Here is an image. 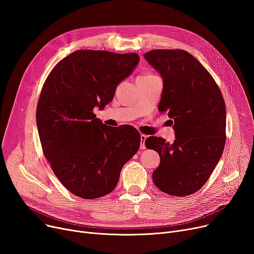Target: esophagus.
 <instances>
[{
  "label": "esophagus",
  "mask_w": 254,
  "mask_h": 254,
  "mask_svg": "<svg viewBox=\"0 0 254 254\" xmlns=\"http://www.w3.org/2000/svg\"><path fill=\"white\" fill-rule=\"evenodd\" d=\"M146 139H147V136L142 134L141 135V148L142 149H145V141H146Z\"/></svg>",
  "instance_id": "1"
}]
</instances>
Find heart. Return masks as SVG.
Returning <instances> with one entry per match:
<instances>
[{
	"label": "heart",
	"mask_w": 254,
	"mask_h": 254,
	"mask_svg": "<svg viewBox=\"0 0 254 254\" xmlns=\"http://www.w3.org/2000/svg\"><path fill=\"white\" fill-rule=\"evenodd\" d=\"M141 77H149V76H147V75H146V76H141Z\"/></svg>",
	"instance_id": "obj_1"
}]
</instances>
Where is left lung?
Instances as JSON below:
<instances>
[{"label": "left lung", "mask_w": 254, "mask_h": 254, "mask_svg": "<svg viewBox=\"0 0 254 254\" xmlns=\"http://www.w3.org/2000/svg\"><path fill=\"white\" fill-rule=\"evenodd\" d=\"M164 80L158 111L174 122L173 144L148 137L146 148L158 152L153 171L156 188L170 195L185 196L201 190L210 178L225 145V103L211 74L182 49H154L144 55Z\"/></svg>", "instance_id": "left-lung-1"}]
</instances>
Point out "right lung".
<instances>
[{
	"label": "right lung",
	"instance_id": "add662e5",
	"mask_svg": "<svg viewBox=\"0 0 254 254\" xmlns=\"http://www.w3.org/2000/svg\"><path fill=\"white\" fill-rule=\"evenodd\" d=\"M139 60L134 52L77 50L43 84L36 111L42 150L62 184L79 197L110 193L124 165L139 150L141 136L134 127H108L93 113L113 100Z\"/></svg>",
	"mask_w": 254,
	"mask_h": 254
}]
</instances>
